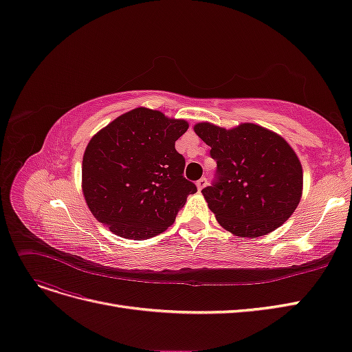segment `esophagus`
<instances>
[{
	"label": "esophagus",
	"instance_id": "esophagus-1",
	"mask_svg": "<svg viewBox=\"0 0 352 352\" xmlns=\"http://www.w3.org/2000/svg\"><path fill=\"white\" fill-rule=\"evenodd\" d=\"M207 177H201L198 182H197V188H198V190H202L205 186H207Z\"/></svg>",
	"mask_w": 352,
	"mask_h": 352
}]
</instances>
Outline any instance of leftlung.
<instances>
[{
  "label": "left lung",
  "instance_id": "obj_1",
  "mask_svg": "<svg viewBox=\"0 0 352 352\" xmlns=\"http://www.w3.org/2000/svg\"><path fill=\"white\" fill-rule=\"evenodd\" d=\"M193 129L217 162L215 179L202 195L223 228L259 237L292 217L301 198L302 168L283 137L254 124L226 129L201 122Z\"/></svg>",
  "mask_w": 352,
  "mask_h": 352
}]
</instances>
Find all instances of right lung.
I'll return each instance as SVG.
<instances>
[{
	"instance_id": "right-lung-1",
	"label": "right lung",
	"mask_w": 352,
	"mask_h": 352,
	"mask_svg": "<svg viewBox=\"0 0 352 352\" xmlns=\"http://www.w3.org/2000/svg\"><path fill=\"white\" fill-rule=\"evenodd\" d=\"M189 125L137 107L100 129L82 155V193L112 233L145 240L170 227L197 186L184 177L175 142Z\"/></svg>"
}]
</instances>
